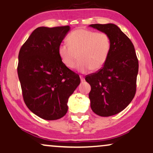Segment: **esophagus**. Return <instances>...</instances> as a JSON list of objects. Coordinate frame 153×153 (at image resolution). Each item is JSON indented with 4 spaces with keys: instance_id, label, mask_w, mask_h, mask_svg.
<instances>
[{
    "instance_id": "34e87169",
    "label": "esophagus",
    "mask_w": 153,
    "mask_h": 153,
    "mask_svg": "<svg viewBox=\"0 0 153 153\" xmlns=\"http://www.w3.org/2000/svg\"><path fill=\"white\" fill-rule=\"evenodd\" d=\"M80 78L81 82H85V78H84V77L82 76V75H80Z\"/></svg>"
}]
</instances>
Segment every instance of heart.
<instances>
[{
	"label": "heart",
	"mask_w": 153,
	"mask_h": 153,
	"mask_svg": "<svg viewBox=\"0 0 153 153\" xmlns=\"http://www.w3.org/2000/svg\"><path fill=\"white\" fill-rule=\"evenodd\" d=\"M68 44L59 47V56L63 64L68 68H73L78 60L76 68L85 73L101 69L108 58L111 49V38L104 33L77 29L67 37Z\"/></svg>",
	"instance_id": "b5f03b06"
}]
</instances>
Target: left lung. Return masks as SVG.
I'll list each match as a JSON object with an SVG mask.
<instances>
[{"mask_svg": "<svg viewBox=\"0 0 153 153\" xmlns=\"http://www.w3.org/2000/svg\"><path fill=\"white\" fill-rule=\"evenodd\" d=\"M89 26L111 38V52L104 66L85 78L91 86L89 98L91 110L98 115L108 117L123 111L134 99L138 59L133 43L117 25L95 24Z\"/></svg>", "mask_w": 153, "mask_h": 153, "instance_id": "obj_1", "label": "left lung"}]
</instances>
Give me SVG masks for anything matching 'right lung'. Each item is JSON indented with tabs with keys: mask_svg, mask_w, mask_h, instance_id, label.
Returning a JSON list of instances; mask_svg holds the SVG:
<instances>
[{
	"mask_svg": "<svg viewBox=\"0 0 153 153\" xmlns=\"http://www.w3.org/2000/svg\"><path fill=\"white\" fill-rule=\"evenodd\" d=\"M70 30L69 26L38 27L19 53L17 73L24 102L46 120L66 115L68 98L80 83L79 75L63 64L58 53Z\"/></svg>",
	"mask_w": 153,
	"mask_h": 153,
	"instance_id": "right-lung-1",
	"label": "right lung"
}]
</instances>
